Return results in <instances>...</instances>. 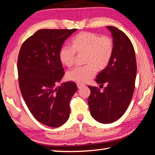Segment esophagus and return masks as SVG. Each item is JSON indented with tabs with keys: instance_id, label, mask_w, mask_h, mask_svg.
<instances>
[{
	"instance_id": "obj_1",
	"label": "esophagus",
	"mask_w": 155,
	"mask_h": 155,
	"mask_svg": "<svg viewBox=\"0 0 155 155\" xmlns=\"http://www.w3.org/2000/svg\"><path fill=\"white\" fill-rule=\"evenodd\" d=\"M77 85L78 89H81V88H82L83 87H84V86H85V85H83V84H81V83H77Z\"/></svg>"
}]
</instances>
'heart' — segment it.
Wrapping results in <instances>:
<instances>
[{
    "instance_id": "heart-1",
    "label": "heart",
    "mask_w": 155,
    "mask_h": 155,
    "mask_svg": "<svg viewBox=\"0 0 155 155\" xmlns=\"http://www.w3.org/2000/svg\"><path fill=\"white\" fill-rule=\"evenodd\" d=\"M72 47H63L59 58L63 64L72 67L74 64L76 53L83 57V67L74 68L66 74L67 79L77 83H84L92 78L96 72L105 69L111 61L114 50L112 38L100 36L91 32H81L71 40Z\"/></svg>"
}]
</instances>
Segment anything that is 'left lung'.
Instances as JSON below:
<instances>
[{"instance_id":"8db88e82","label":"left lung","mask_w":155,"mask_h":155,"mask_svg":"<svg viewBox=\"0 0 155 155\" xmlns=\"http://www.w3.org/2000/svg\"><path fill=\"white\" fill-rule=\"evenodd\" d=\"M112 34L114 50L105 69L97 75L96 81L103 91L89 86L90 114L103 124H110L121 117L129 106L135 89L137 64L135 50L129 38L121 30L107 26Z\"/></svg>"}]
</instances>
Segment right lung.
Masks as SVG:
<instances>
[{"label": "right lung", "instance_id": "1", "mask_svg": "<svg viewBox=\"0 0 155 155\" xmlns=\"http://www.w3.org/2000/svg\"><path fill=\"white\" fill-rule=\"evenodd\" d=\"M77 29H41L21 46L18 58L19 87L33 117L59 127L70 116V102L77 90L74 82L56 87L64 75L59 58L63 44Z\"/></svg>", "mask_w": 155, "mask_h": 155}]
</instances>
